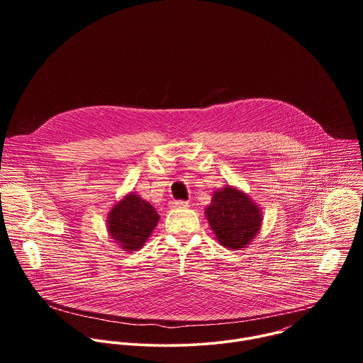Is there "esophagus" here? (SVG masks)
Instances as JSON below:
<instances>
[{
  "mask_svg": "<svg viewBox=\"0 0 363 363\" xmlns=\"http://www.w3.org/2000/svg\"><path fill=\"white\" fill-rule=\"evenodd\" d=\"M186 206H189V203L186 201H172L169 202V208H186Z\"/></svg>",
  "mask_w": 363,
  "mask_h": 363,
  "instance_id": "1",
  "label": "esophagus"
}]
</instances>
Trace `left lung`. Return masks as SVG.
<instances>
[{"label": "left lung", "mask_w": 363, "mask_h": 363, "mask_svg": "<svg viewBox=\"0 0 363 363\" xmlns=\"http://www.w3.org/2000/svg\"><path fill=\"white\" fill-rule=\"evenodd\" d=\"M205 217L217 241L230 250L245 248L263 225L260 205L233 185L213 192L211 203L205 208Z\"/></svg>", "instance_id": "8db88e82"}]
</instances>
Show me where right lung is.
Wrapping results in <instances>:
<instances>
[{
  "mask_svg": "<svg viewBox=\"0 0 363 363\" xmlns=\"http://www.w3.org/2000/svg\"><path fill=\"white\" fill-rule=\"evenodd\" d=\"M158 223L160 214L153 205L135 192L123 195L112 206L106 218L109 235L125 251L142 248Z\"/></svg>",
  "mask_w": 363,
  "mask_h": 363,
  "instance_id": "add662e5",
  "label": "right lung"
}]
</instances>
